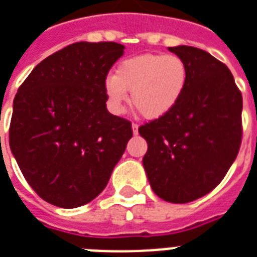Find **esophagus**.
Instances as JSON below:
<instances>
[{"mask_svg": "<svg viewBox=\"0 0 257 257\" xmlns=\"http://www.w3.org/2000/svg\"><path fill=\"white\" fill-rule=\"evenodd\" d=\"M138 129H139V125L138 123H132V131H134L135 135H138Z\"/></svg>", "mask_w": 257, "mask_h": 257, "instance_id": "esophagus-1", "label": "esophagus"}]
</instances>
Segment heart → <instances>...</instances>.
<instances>
[{"label":"heart","instance_id":"obj_1","mask_svg":"<svg viewBox=\"0 0 257 257\" xmlns=\"http://www.w3.org/2000/svg\"><path fill=\"white\" fill-rule=\"evenodd\" d=\"M188 83L185 61L176 54H143L119 62L114 75L104 81L109 109L119 113L131 99L144 118L167 114L181 99Z\"/></svg>","mask_w":257,"mask_h":257}]
</instances>
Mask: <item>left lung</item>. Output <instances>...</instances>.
Listing matches in <instances>:
<instances>
[{
  "instance_id": "left-lung-1",
  "label": "left lung",
  "mask_w": 257,
  "mask_h": 257,
  "mask_svg": "<svg viewBox=\"0 0 257 257\" xmlns=\"http://www.w3.org/2000/svg\"><path fill=\"white\" fill-rule=\"evenodd\" d=\"M169 50L187 64V88L169 113L139 134L148 144L143 166L153 191L182 204L212 191L234 162L242 96L227 66L210 53L192 46Z\"/></svg>"
}]
</instances>
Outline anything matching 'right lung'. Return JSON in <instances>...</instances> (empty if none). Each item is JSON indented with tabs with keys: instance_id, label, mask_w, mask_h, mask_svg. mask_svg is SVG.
<instances>
[{
	"instance_id": "right-lung-1",
	"label": "right lung",
	"mask_w": 257,
	"mask_h": 257,
	"mask_svg": "<svg viewBox=\"0 0 257 257\" xmlns=\"http://www.w3.org/2000/svg\"><path fill=\"white\" fill-rule=\"evenodd\" d=\"M125 46L77 42L39 62L13 100L9 146L30 187L50 204L84 206L103 191L132 138L106 109L104 81Z\"/></svg>"
}]
</instances>
